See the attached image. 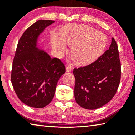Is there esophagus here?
Segmentation results:
<instances>
[{"instance_id":"34e87169","label":"esophagus","mask_w":135,"mask_h":135,"mask_svg":"<svg viewBox=\"0 0 135 135\" xmlns=\"http://www.w3.org/2000/svg\"><path fill=\"white\" fill-rule=\"evenodd\" d=\"M71 70H72V67L71 65H67V67H66V71L67 73L71 72Z\"/></svg>"}]
</instances>
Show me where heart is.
Masks as SVG:
<instances>
[{"label":"heart","mask_w":135,"mask_h":135,"mask_svg":"<svg viewBox=\"0 0 135 135\" xmlns=\"http://www.w3.org/2000/svg\"><path fill=\"white\" fill-rule=\"evenodd\" d=\"M108 39L101 32L87 25H69L61 31V37L53 33L51 43L59 54L65 53L67 45L73 46L71 56L79 65L93 62L103 53Z\"/></svg>","instance_id":"1"}]
</instances>
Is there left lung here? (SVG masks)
Returning <instances> with one entry per match:
<instances>
[{"mask_svg":"<svg viewBox=\"0 0 135 135\" xmlns=\"http://www.w3.org/2000/svg\"><path fill=\"white\" fill-rule=\"evenodd\" d=\"M74 97L86 109L101 108L117 93L121 79V63L117 42L112 38L109 48L94 62L74 68Z\"/></svg>","mask_w":135,"mask_h":135,"instance_id":"left-lung-1","label":"left lung"}]
</instances>
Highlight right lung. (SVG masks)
<instances>
[{
    "mask_svg": "<svg viewBox=\"0 0 135 135\" xmlns=\"http://www.w3.org/2000/svg\"><path fill=\"white\" fill-rule=\"evenodd\" d=\"M55 23L40 20L28 27L19 40L12 63L11 82L21 102L42 108L52 102L57 83L65 73L64 64L37 47L38 37Z\"/></svg>",
    "mask_w": 135,
    "mask_h": 135,
    "instance_id": "add662e5",
    "label": "right lung"
}]
</instances>
